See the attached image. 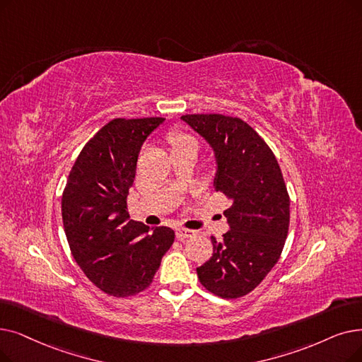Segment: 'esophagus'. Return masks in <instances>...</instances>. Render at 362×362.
Wrapping results in <instances>:
<instances>
[{
	"label": "esophagus",
	"mask_w": 362,
	"mask_h": 362,
	"mask_svg": "<svg viewBox=\"0 0 362 362\" xmlns=\"http://www.w3.org/2000/svg\"><path fill=\"white\" fill-rule=\"evenodd\" d=\"M195 232L191 229H185V228H177L176 229V237L177 240H185V238H191L194 237Z\"/></svg>",
	"instance_id": "34e87169"
}]
</instances>
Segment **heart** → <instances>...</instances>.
I'll return each instance as SVG.
<instances>
[{"label":"heart","instance_id":"b5f03b06","mask_svg":"<svg viewBox=\"0 0 362 362\" xmlns=\"http://www.w3.org/2000/svg\"><path fill=\"white\" fill-rule=\"evenodd\" d=\"M168 144L171 146V152L179 151V149H186V148H192L197 151V140L192 136H187L185 133H179V132L170 133Z\"/></svg>","mask_w":362,"mask_h":362}]
</instances>
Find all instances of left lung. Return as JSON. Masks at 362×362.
I'll use <instances>...</instances> for the list:
<instances>
[{"label":"left lung","instance_id":"8db88e82","mask_svg":"<svg viewBox=\"0 0 362 362\" xmlns=\"http://www.w3.org/2000/svg\"><path fill=\"white\" fill-rule=\"evenodd\" d=\"M210 145L216 160L214 191L232 199L223 214L229 230L211 237L213 256L197 268L201 284L223 298L255 290L284 248L290 197L274 152L240 118L220 114L180 117Z\"/></svg>","mask_w":362,"mask_h":362}]
</instances>
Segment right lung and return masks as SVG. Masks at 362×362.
I'll return each mask as SVG.
<instances>
[{"label": "right lung", "mask_w": 362, "mask_h": 362, "mask_svg": "<svg viewBox=\"0 0 362 362\" xmlns=\"http://www.w3.org/2000/svg\"><path fill=\"white\" fill-rule=\"evenodd\" d=\"M164 121H109L78 155L62 197L75 262L94 286L115 297L148 288L175 241L173 229L134 222L127 210L140 149Z\"/></svg>", "instance_id": "1"}]
</instances>
